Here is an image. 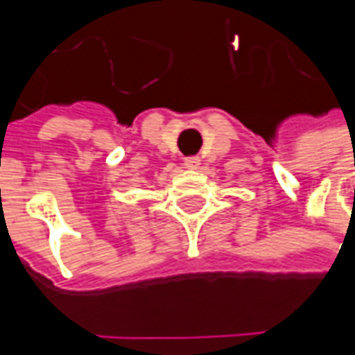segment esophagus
<instances>
[{"mask_svg": "<svg viewBox=\"0 0 355 355\" xmlns=\"http://www.w3.org/2000/svg\"><path fill=\"white\" fill-rule=\"evenodd\" d=\"M184 166L187 170H198L199 166H201V159L198 156H191V157H185L184 159Z\"/></svg>", "mask_w": 355, "mask_h": 355, "instance_id": "34e87169", "label": "esophagus"}]
</instances>
